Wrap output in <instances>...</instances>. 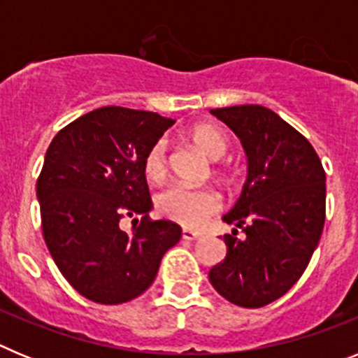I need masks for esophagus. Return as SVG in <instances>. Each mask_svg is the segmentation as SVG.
<instances>
[{
  "label": "esophagus",
  "instance_id": "esophagus-1",
  "mask_svg": "<svg viewBox=\"0 0 358 358\" xmlns=\"http://www.w3.org/2000/svg\"><path fill=\"white\" fill-rule=\"evenodd\" d=\"M201 238V233L192 229H182V240H188V242H194V240Z\"/></svg>",
  "mask_w": 358,
  "mask_h": 358
}]
</instances>
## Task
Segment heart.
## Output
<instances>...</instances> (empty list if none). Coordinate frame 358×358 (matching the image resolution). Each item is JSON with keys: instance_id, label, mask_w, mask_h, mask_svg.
<instances>
[{"instance_id": "heart-1", "label": "heart", "mask_w": 358, "mask_h": 358, "mask_svg": "<svg viewBox=\"0 0 358 358\" xmlns=\"http://www.w3.org/2000/svg\"><path fill=\"white\" fill-rule=\"evenodd\" d=\"M195 147L210 159H220L229 148V140L222 129L215 125H195L188 132ZM143 172L150 181H163L169 173V145L164 140L152 143L143 157ZM222 172V166H217ZM156 208L163 217L185 227H199L208 218L222 210V197L213 188H189L185 185H172L161 189L156 197Z\"/></svg>"}]
</instances>
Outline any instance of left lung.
Returning a JSON list of instances; mask_svg holds the SVG:
<instances>
[{"label": "left lung", "mask_w": 358, "mask_h": 358, "mask_svg": "<svg viewBox=\"0 0 358 358\" xmlns=\"http://www.w3.org/2000/svg\"><path fill=\"white\" fill-rule=\"evenodd\" d=\"M242 141L248 181L224 222L244 238L224 235L227 255L210 271L218 294L233 305L260 308L285 296L321 238L327 217V173L301 132L262 106L213 109Z\"/></svg>", "instance_id": "left-lung-1"}]
</instances>
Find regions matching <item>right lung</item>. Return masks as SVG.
I'll return each instance as SVG.
<instances>
[{"instance_id": "obj_1", "label": "right lung", "mask_w": 358, "mask_h": 358, "mask_svg": "<svg viewBox=\"0 0 358 358\" xmlns=\"http://www.w3.org/2000/svg\"><path fill=\"white\" fill-rule=\"evenodd\" d=\"M173 120L100 107L57 132L37 179L41 227L53 262L80 296L120 305L154 283L181 226L152 220L143 157ZM133 218V229L121 222Z\"/></svg>"}]
</instances>
